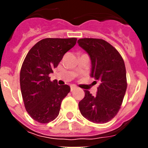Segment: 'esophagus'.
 Listing matches in <instances>:
<instances>
[{"label":"esophagus","mask_w":148,"mask_h":148,"mask_svg":"<svg viewBox=\"0 0 148 148\" xmlns=\"http://www.w3.org/2000/svg\"><path fill=\"white\" fill-rule=\"evenodd\" d=\"M76 88L77 87H75V86H71V87H70V90H71V91H73V90H75Z\"/></svg>","instance_id":"34e87169"}]
</instances>
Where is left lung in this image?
Here are the masks:
<instances>
[{
    "label": "left lung",
    "mask_w": 148,
    "mask_h": 148,
    "mask_svg": "<svg viewBox=\"0 0 148 148\" xmlns=\"http://www.w3.org/2000/svg\"><path fill=\"white\" fill-rule=\"evenodd\" d=\"M78 44L91 60L90 76L101 82L95 96L84 90V98L78 103L79 110L92 122H108L118 113L126 92L124 60L113 46L102 39L81 38Z\"/></svg>",
    "instance_id": "obj_1"
}]
</instances>
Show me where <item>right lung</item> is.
I'll return each instance as SVG.
<instances>
[{"mask_svg": "<svg viewBox=\"0 0 148 148\" xmlns=\"http://www.w3.org/2000/svg\"><path fill=\"white\" fill-rule=\"evenodd\" d=\"M77 38H44L27 53L20 73V84L27 113L39 123H49L59 114L61 101L70 86L58 85L49 75L63 56L76 44Z\"/></svg>", "mask_w": 148, "mask_h": 148, "instance_id": "1", "label": "right lung"}]
</instances>
